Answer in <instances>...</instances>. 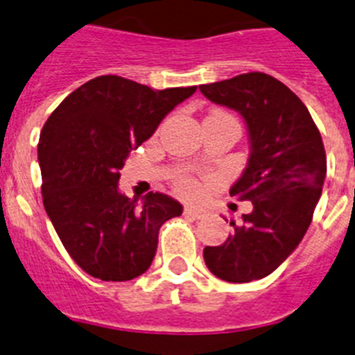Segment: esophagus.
<instances>
[{
	"label": "esophagus",
	"instance_id": "obj_1",
	"mask_svg": "<svg viewBox=\"0 0 355 355\" xmlns=\"http://www.w3.org/2000/svg\"><path fill=\"white\" fill-rule=\"evenodd\" d=\"M209 215V211L206 208H193V206H187L184 208V216H190V218H206Z\"/></svg>",
	"mask_w": 355,
	"mask_h": 355
}]
</instances>
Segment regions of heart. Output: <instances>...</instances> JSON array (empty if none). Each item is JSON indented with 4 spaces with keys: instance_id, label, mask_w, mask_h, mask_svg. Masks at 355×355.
Segmentation results:
<instances>
[{
    "instance_id": "obj_1",
    "label": "heart",
    "mask_w": 355,
    "mask_h": 355,
    "mask_svg": "<svg viewBox=\"0 0 355 355\" xmlns=\"http://www.w3.org/2000/svg\"><path fill=\"white\" fill-rule=\"evenodd\" d=\"M178 190L184 196H193V193L199 192V184L196 181L188 180V178H183V180L178 181Z\"/></svg>"
}]
</instances>
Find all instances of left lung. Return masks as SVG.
<instances>
[{
  "label": "left lung",
  "mask_w": 355,
  "mask_h": 355,
  "mask_svg": "<svg viewBox=\"0 0 355 355\" xmlns=\"http://www.w3.org/2000/svg\"><path fill=\"white\" fill-rule=\"evenodd\" d=\"M199 90L245 121L249 159L229 193L252 202L240 224L231 220L233 233L222 245L205 247V261L222 281L250 283L272 274L302 241L327 174L324 142L306 105L265 72Z\"/></svg>",
  "instance_id": "1"
}]
</instances>
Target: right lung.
<instances>
[{
	"instance_id": "1",
	"label": "right lung",
	"mask_w": 355,
	"mask_h": 355,
	"mask_svg": "<svg viewBox=\"0 0 355 355\" xmlns=\"http://www.w3.org/2000/svg\"><path fill=\"white\" fill-rule=\"evenodd\" d=\"M197 87L153 90L121 76H99L69 94L40 133L44 208L71 258L101 281H131L155 259L163 222L183 206L149 192L139 202L119 190L130 150Z\"/></svg>"
}]
</instances>
